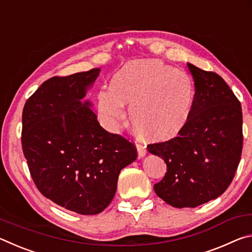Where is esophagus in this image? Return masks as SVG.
<instances>
[{
	"label": "esophagus",
	"mask_w": 252,
	"mask_h": 252,
	"mask_svg": "<svg viewBox=\"0 0 252 252\" xmlns=\"http://www.w3.org/2000/svg\"><path fill=\"white\" fill-rule=\"evenodd\" d=\"M136 149H138L139 158H142V157L146 156V153H147V148L146 147L142 146V144L138 143V144H136Z\"/></svg>",
	"instance_id": "34e87169"
}]
</instances>
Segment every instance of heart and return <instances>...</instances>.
Masks as SVG:
<instances>
[{"instance_id": "obj_1", "label": "heart", "mask_w": 252, "mask_h": 252, "mask_svg": "<svg viewBox=\"0 0 252 252\" xmlns=\"http://www.w3.org/2000/svg\"><path fill=\"white\" fill-rule=\"evenodd\" d=\"M97 99L111 129H118L125 119V102L131 103L130 118L140 131L150 139L164 140L186 126L194 85L186 72L158 60H144L127 63Z\"/></svg>"}]
</instances>
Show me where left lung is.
<instances>
[{
  "instance_id": "8db88e82",
  "label": "left lung",
  "mask_w": 252,
  "mask_h": 252,
  "mask_svg": "<svg viewBox=\"0 0 252 252\" xmlns=\"http://www.w3.org/2000/svg\"><path fill=\"white\" fill-rule=\"evenodd\" d=\"M187 65L195 87L189 120L176 138L148 146L167 163L153 189L176 208H195L222 194L236 174L244 144L241 104L229 85L215 72Z\"/></svg>"
}]
</instances>
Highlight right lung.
<instances>
[{"label":"right lung","instance_id":"obj_1","mask_svg":"<svg viewBox=\"0 0 252 252\" xmlns=\"http://www.w3.org/2000/svg\"><path fill=\"white\" fill-rule=\"evenodd\" d=\"M101 69L53 76L25 102L22 149L40 192L80 215H96L116 194L119 173L136 159L125 136L100 126L82 100Z\"/></svg>","mask_w":252,"mask_h":252}]
</instances>
